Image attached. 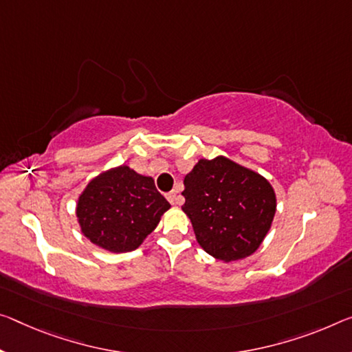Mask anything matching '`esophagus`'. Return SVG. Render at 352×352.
<instances>
[{
  "mask_svg": "<svg viewBox=\"0 0 352 352\" xmlns=\"http://www.w3.org/2000/svg\"><path fill=\"white\" fill-rule=\"evenodd\" d=\"M166 197H167V200H169V202H170L172 205L178 204V196H177V192H175V191L167 192V194H166Z\"/></svg>",
  "mask_w": 352,
  "mask_h": 352,
  "instance_id": "1",
  "label": "esophagus"
}]
</instances>
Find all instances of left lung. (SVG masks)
<instances>
[{"mask_svg": "<svg viewBox=\"0 0 352 352\" xmlns=\"http://www.w3.org/2000/svg\"><path fill=\"white\" fill-rule=\"evenodd\" d=\"M183 183L182 210L205 252L233 261L258 249L276 214V194L266 178L217 156L200 160Z\"/></svg>", "mask_w": 352, "mask_h": 352, "instance_id": "obj_1", "label": "left lung"}]
</instances>
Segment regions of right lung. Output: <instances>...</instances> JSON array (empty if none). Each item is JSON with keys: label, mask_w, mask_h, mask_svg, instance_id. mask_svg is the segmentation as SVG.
<instances>
[{"label": "right lung", "mask_w": 352, "mask_h": 352, "mask_svg": "<svg viewBox=\"0 0 352 352\" xmlns=\"http://www.w3.org/2000/svg\"><path fill=\"white\" fill-rule=\"evenodd\" d=\"M169 208L152 177L119 166L89 183L78 199L76 216L89 241L119 254L141 246Z\"/></svg>", "instance_id": "add662e5"}]
</instances>
